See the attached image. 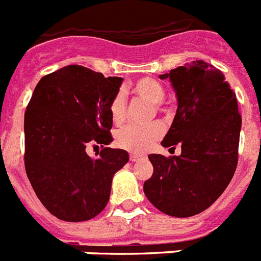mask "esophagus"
Instances as JSON below:
<instances>
[{"label":"esophagus","instance_id":"1","mask_svg":"<svg viewBox=\"0 0 261 261\" xmlns=\"http://www.w3.org/2000/svg\"><path fill=\"white\" fill-rule=\"evenodd\" d=\"M142 155L141 154H137V153H130V155H129V160L132 162H136L139 161V160H141Z\"/></svg>","mask_w":261,"mask_h":261}]
</instances>
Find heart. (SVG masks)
Masks as SVG:
<instances>
[{"mask_svg": "<svg viewBox=\"0 0 261 261\" xmlns=\"http://www.w3.org/2000/svg\"><path fill=\"white\" fill-rule=\"evenodd\" d=\"M132 92L140 99L150 104H160L165 97V88L160 82L152 77H142L132 86ZM111 119L115 124H121L125 119V99L122 93H116L109 104ZM164 133L161 124H152L148 126L128 125L116 133V144L120 148L130 152H145L157 141Z\"/></svg>", "mask_w": 261, "mask_h": 261, "instance_id": "heart-1", "label": "heart"}]
</instances>
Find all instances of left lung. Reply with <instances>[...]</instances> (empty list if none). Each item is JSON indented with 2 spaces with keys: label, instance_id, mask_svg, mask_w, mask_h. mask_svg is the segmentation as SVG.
I'll return each mask as SVG.
<instances>
[{
  "label": "left lung",
  "instance_id": "left-lung-1",
  "mask_svg": "<svg viewBox=\"0 0 261 261\" xmlns=\"http://www.w3.org/2000/svg\"><path fill=\"white\" fill-rule=\"evenodd\" d=\"M169 79L177 112L161 141L181 146V154H149L153 175L144 184L150 203L170 217L202 213L222 195L238 165L242 117L224 75L203 61H194L160 75Z\"/></svg>",
  "mask_w": 261,
  "mask_h": 261
}]
</instances>
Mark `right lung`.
<instances>
[{
  "label": "right lung",
  "instance_id": "right-lung-1",
  "mask_svg": "<svg viewBox=\"0 0 261 261\" xmlns=\"http://www.w3.org/2000/svg\"><path fill=\"white\" fill-rule=\"evenodd\" d=\"M122 77L77 64L39 80L24 112V169L46 208L58 219L84 222L104 210L112 178L129 161L113 141L109 104ZM102 145L97 159L86 154Z\"/></svg>",
  "mask_w": 261,
  "mask_h": 261
}]
</instances>
